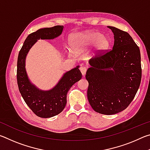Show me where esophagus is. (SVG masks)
Here are the masks:
<instances>
[{"label": "esophagus", "instance_id": "obj_1", "mask_svg": "<svg viewBox=\"0 0 150 150\" xmlns=\"http://www.w3.org/2000/svg\"><path fill=\"white\" fill-rule=\"evenodd\" d=\"M80 70H81V73H82V75L83 76H85L86 74V72H87V68H86L85 67H81Z\"/></svg>", "mask_w": 150, "mask_h": 150}]
</instances>
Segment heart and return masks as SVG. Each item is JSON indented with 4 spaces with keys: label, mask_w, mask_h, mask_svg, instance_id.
<instances>
[{
    "label": "heart",
    "mask_w": 150,
    "mask_h": 150,
    "mask_svg": "<svg viewBox=\"0 0 150 150\" xmlns=\"http://www.w3.org/2000/svg\"><path fill=\"white\" fill-rule=\"evenodd\" d=\"M74 46L79 50H85L94 45L95 54L105 52L109 47L110 42L106 35L96 31L86 32L75 35L72 39Z\"/></svg>",
    "instance_id": "obj_1"
}]
</instances>
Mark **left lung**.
Segmentation results:
<instances>
[{
	"label": "left lung",
	"mask_w": 150,
	"mask_h": 150,
	"mask_svg": "<svg viewBox=\"0 0 150 150\" xmlns=\"http://www.w3.org/2000/svg\"><path fill=\"white\" fill-rule=\"evenodd\" d=\"M114 34L112 49L93 57L85 77L87 98L96 112L115 115L133 100L142 79L139 47L128 32L108 26Z\"/></svg>",
	"instance_id": "1"
}]
</instances>
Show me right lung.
<instances>
[{
  "label": "right lung",
  "instance_id": "obj_1",
  "mask_svg": "<svg viewBox=\"0 0 150 150\" xmlns=\"http://www.w3.org/2000/svg\"><path fill=\"white\" fill-rule=\"evenodd\" d=\"M63 26L45 28L29 34L20 50L17 62V83L19 91L26 105L35 115L50 118L62 112L67 103L70 88L82 77L79 67L66 72L57 84L49 91H42L30 83L25 68L26 57L38 40H52L62 34Z\"/></svg>",
  "mask_w": 150,
  "mask_h": 150
}]
</instances>
